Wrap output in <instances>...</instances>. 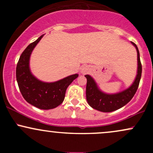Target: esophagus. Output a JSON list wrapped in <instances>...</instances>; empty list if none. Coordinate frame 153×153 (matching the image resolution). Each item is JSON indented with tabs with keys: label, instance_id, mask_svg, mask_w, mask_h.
<instances>
[{
	"label": "esophagus",
	"instance_id": "obj_1",
	"mask_svg": "<svg viewBox=\"0 0 153 153\" xmlns=\"http://www.w3.org/2000/svg\"><path fill=\"white\" fill-rule=\"evenodd\" d=\"M88 71H89L88 67L87 65L83 66V67H82V69H81V73H82V74H85L87 72H88Z\"/></svg>",
	"mask_w": 153,
	"mask_h": 153
}]
</instances>
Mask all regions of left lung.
Wrapping results in <instances>:
<instances>
[{"label": "left lung", "instance_id": "8db88e82", "mask_svg": "<svg viewBox=\"0 0 153 153\" xmlns=\"http://www.w3.org/2000/svg\"><path fill=\"white\" fill-rule=\"evenodd\" d=\"M137 52V74L134 82L126 90L115 94H107L99 90L95 80L89 75H85L87 79L86 99L88 103L94 109L102 112H111L125 106L134 96L137 90L142 75V64L140 52L137 45L131 42Z\"/></svg>", "mask_w": 153, "mask_h": 153}]
</instances>
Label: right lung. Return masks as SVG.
Wrapping results in <instances>:
<instances>
[{
	"label": "right lung",
	"instance_id": "right-lung-1",
	"mask_svg": "<svg viewBox=\"0 0 153 153\" xmlns=\"http://www.w3.org/2000/svg\"><path fill=\"white\" fill-rule=\"evenodd\" d=\"M43 37L42 35L31 43L21 54L16 66V80L24 99L30 104L40 109H52L63 102L67 88L78 74L72 75L54 82L40 81L31 74L29 69V58L31 52Z\"/></svg>",
	"mask_w": 153,
	"mask_h": 153
}]
</instances>
